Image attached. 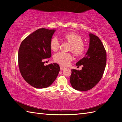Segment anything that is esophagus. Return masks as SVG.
<instances>
[{
	"label": "esophagus",
	"instance_id": "esophagus-1",
	"mask_svg": "<svg viewBox=\"0 0 122 122\" xmlns=\"http://www.w3.org/2000/svg\"><path fill=\"white\" fill-rule=\"evenodd\" d=\"M60 69H61V70H63L65 69V67H63V66H60Z\"/></svg>",
	"mask_w": 122,
	"mask_h": 122
}]
</instances>
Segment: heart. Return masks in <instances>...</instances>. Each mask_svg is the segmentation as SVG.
I'll list each match as a JSON object with an SVG mask.
<instances>
[{
  "label": "heart",
  "mask_w": 122,
  "mask_h": 122,
  "mask_svg": "<svg viewBox=\"0 0 122 122\" xmlns=\"http://www.w3.org/2000/svg\"><path fill=\"white\" fill-rule=\"evenodd\" d=\"M64 40L71 44L69 51H72L77 57L83 55L86 49V45L83 41L82 37L75 32H68L62 35ZM60 44L56 37L51 39L49 43V47L53 51H57L60 48ZM73 60V55L71 53L59 52L54 56V60L57 63L62 66H67Z\"/></svg>",
  "instance_id": "1"
}]
</instances>
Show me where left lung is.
<instances>
[{"instance_id":"1","label":"left lung","mask_w":122,"mask_h":122,"mask_svg":"<svg viewBox=\"0 0 122 122\" xmlns=\"http://www.w3.org/2000/svg\"><path fill=\"white\" fill-rule=\"evenodd\" d=\"M90 43L86 56L77 62L76 66H82L81 71L71 69L70 82L74 89L87 91L94 87L104 73L107 62V53L98 36L89 34Z\"/></svg>"}]
</instances>
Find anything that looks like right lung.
I'll use <instances>...</instances> for the list:
<instances>
[{
	"label": "right lung",
	"mask_w": 122,
	"mask_h": 122,
	"mask_svg": "<svg viewBox=\"0 0 122 122\" xmlns=\"http://www.w3.org/2000/svg\"><path fill=\"white\" fill-rule=\"evenodd\" d=\"M55 30L40 28L25 38L18 51V66L24 79L34 88L50 86L59 73L57 63L45 66L51 56L49 43Z\"/></svg>",
	"instance_id": "1"
}]
</instances>
